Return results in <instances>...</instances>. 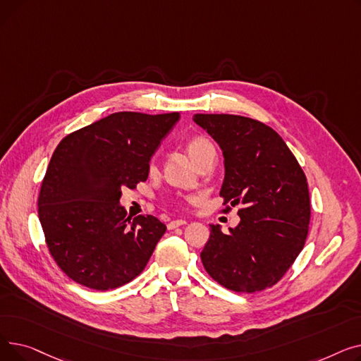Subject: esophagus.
I'll list each match as a JSON object with an SVG mask.
<instances>
[{"mask_svg": "<svg viewBox=\"0 0 361 361\" xmlns=\"http://www.w3.org/2000/svg\"><path fill=\"white\" fill-rule=\"evenodd\" d=\"M187 222L184 221V219H176V221H171V222H168V230H174V228H177V226H181V225H185Z\"/></svg>", "mask_w": 361, "mask_h": 361, "instance_id": "1", "label": "esophagus"}]
</instances>
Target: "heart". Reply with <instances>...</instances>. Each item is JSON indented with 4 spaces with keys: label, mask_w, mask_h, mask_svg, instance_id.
<instances>
[{
    "label": "heart",
    "mask_w": 361,
    "mask_h": 361,
    "mask_svg": "<svg viewBox=\"0 0 361 361\" xmlns=\"http://www.w3.org/2000/svg\"><path fill=\"white\" fill-rule=\"evenodd\" d=\"M185 149H187L188 157L193 159L195 164H197L209 150H215L214 145L207 139L202 137V136H197V137H193V139L188 140ZM152 166H154V165H152Z\"/></svg>",
    "instance_id": "heart-1"
}]
</instances>
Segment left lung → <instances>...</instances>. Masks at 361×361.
<instances>
[{
    "label": "left lung",
    "mask_w": 361,
    "mask_h": 361,
    "mask_svg": "<svg viewBox=\"0 0 361 361\" xmlns=\"http://www.w3.org/2000/svg\"><path fill=\"white\" fill-rule=\"evenodd\" d=\"M193 121L222 150L224 204H243L240 224L228 234L211 225L200 253L203 267L222 287L237 293L269 288L305 247L310 222L306 176L267 124L231 114H196Z\"/></svg>",
    "instance_id": "left-lung-1"
}]
</instances>
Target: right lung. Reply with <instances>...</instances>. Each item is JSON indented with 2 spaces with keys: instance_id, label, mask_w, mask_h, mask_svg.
<instances>
[{
  "instance_id": "obj_1",
  "label": "right lung",
  "mask_w": 361,
  "mask_h": 361,
  "mask_svg": "<svg viewBox=\"0 0 361 361\" xmlns=\"http://www.w3.org/2000/svg\"><path fill=\"white\" fill-rule=\"evenodd\" d=\"M178 120V112H114L54 150L37 214L51 256L74 282L105 291L145 269L166 226L152 215L131 221L121 188L146 181L152 155Z\"/></svg>"
}]
</instances>
